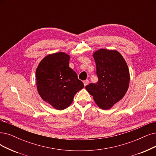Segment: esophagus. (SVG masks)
<instances>
[{"label":"esophagus","mask_w":156,"mask_h":156,"mask_svg":"<svg viewBox=\"0 0 156 156\" xmlns=\"http://www.w3.org/2000/svg\"><path fill=\"white\" fill-rule=\"evenodd\" d=\"M83 83H84V86H87V85L88 84L89 80H84V81H83Z\"/></svg>","instance_id":"esophagus-1"}]
</instances>
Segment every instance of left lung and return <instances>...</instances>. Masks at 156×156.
<instances>
[{"instance_id": "left-lung-1", "label": "left lung", "mask_w": 156, "mask_h": 156, "mask_svg": "<svg viewBox=\"0 0 156 156\" xmlns=\"http://www.w3.org/2000/svg\"><path fill=\"white\" fill-rule=\"evenodd\" d=\"M93 58L98 80L85 88L100 108L108 109L126 95L130 80L129 68L116 51L100 49L94 52Z\"/></svg>"}]
</instances>
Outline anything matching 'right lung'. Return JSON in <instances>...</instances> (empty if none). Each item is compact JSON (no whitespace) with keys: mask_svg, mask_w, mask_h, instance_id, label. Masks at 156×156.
Wrapping results in <instances>:
<instances>
[{"mask_svg":"<svg viewBox=\"0 0 156 156\" xmlns=\"http://www.w3.org/2000/svg\"><path fill=\"white\" fill-rule=\"evenodd\" d=\"M70 55L64 52L49 54L36 71L37 90L41 98L56 109L72 104L74 95L84 88L76 72L69 66Z\"/></svg>","mask_w":156,"mask_h":156,"instance_id":"obj_1","label":"right lung"}]
</instances>
